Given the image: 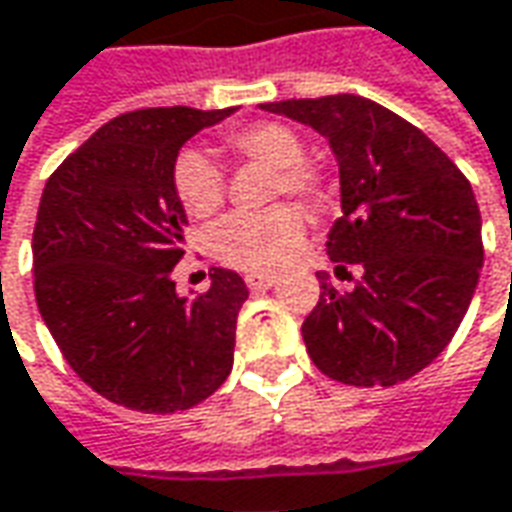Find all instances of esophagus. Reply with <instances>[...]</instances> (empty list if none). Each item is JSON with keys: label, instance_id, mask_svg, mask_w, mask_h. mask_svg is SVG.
I'll return each instance as SVG.
<instances>
[{"label": "esophagus", "instance_id": "1", "mask_svg": "<svg viewBox=\"0 0 512 512\" xmlns=\"http://www.w3.org/2000/svg\"><path fill=\"white\" fill-rule=\"evenodd\" d=\"M277 280V274H269V271H252V274H246V285L252 288V291H263V288H271Z\"/></svg>", "mask_w": 512, "mask_h": 512}]
</instances>
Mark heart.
<instances>
[{"instance_id":"obj_1","label":"heart","mask_w":512,"mask_h":512,"mask_svg":"<svg viewBox=\"0 0 512 512\" xmlns=\"http://www.w3.org/2000/svg\"><path fill=\"white\" fill-rule=\"evenodd\" d=\"M224 145L246 162H257L274 170V198L288 193L308 204H322L328 196V184L322 173L305 162L300 134L285 123L263 120L243 125L227 134ZM170 187L176 204L198 221L221 210L227 193L221 168L198 148H182L176 154L170 168ZM302 232V215L285 204L263 212H235L212 227L210 249L218 260L238 269H274L300 249Z\"/></svg>"}]
</instances>
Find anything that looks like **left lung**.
I'll list each match as a JSON object with an SVG mask.
<instances>
[{"mask_svg": "<svg viewBox=\"0 0 512 512\" xmlns=\"http://www.w3.org/2000/svg\"><path fill=\"white\" fill-rule=\"evenodd\" d=\"M328 137L342 218L333 263H361L353 294H322L302 322L308 356L350 387H392L446 350L482 269V218L471 182L420 128L358 95L263 103ZM344 269V266H342Z\"/></svg>", "mask_w": 512, "mask_h": 512, "instance_id": "1", "label": "left lung"}]
</instances>
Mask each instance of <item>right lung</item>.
<instances>
[{
  "mask_svg": "<svg viewBox=\"0 0 512 512\" xmlns=\"http://www.w3.org/2000/svg\"><path fill=\"white\" fill-rule=\"evenodd\" d=\"M232 109H139L97 128L55 168L33 229L44 325L83 384L125 409L170 415L227 381L241 274L212 269L187 300L170 277L187 215L170 168L187 139Z\"/></svg>",
  "mask_w": 512,
  "mask_h": 512,
  "instance_id": "add662e5",
  "label": "right lung"
}]
</instances>
